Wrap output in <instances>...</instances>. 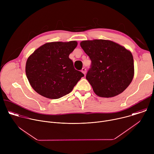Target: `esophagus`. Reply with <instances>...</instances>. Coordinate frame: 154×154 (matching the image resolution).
I'll return each instance as SVG.
<instances>
[{
    "instance_id": "esophagus-1",
    "label": "esophagus",
    "mask_w": 154,
    "mask_h": 154,
    "mask_svg": "<svg viewBox=\"0 0 154 154\" xmlns=\"http://www.w3.org/2000/svg\"><path fill=\"white\" fill-rule=\"evenodd\" d=\"M82 72L83 74L85 75V74H86V68H82Z\"/></svg>"
}]
</instances>
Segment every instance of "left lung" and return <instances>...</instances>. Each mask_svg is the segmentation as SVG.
<instances>
[{"instance_id":"left-lung-1","label":"left lung","mask_w":154,"mask_h":154,"mask_svg":"<svg viewBox=\"0 0 154 154\" xmlns=\"http://www.w3.org/2000/svg\"><path fill=\"white\" fill-rule=\"evenodd\" d=\"M80 45L91 60L86 79L95 94L108 98L122 93L134 76L131 52L110 40H86Z\"/></svg>"}]
</instances>
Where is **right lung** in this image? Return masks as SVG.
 <instances>
[{"mask_svg":"<svg viewBox=\"0 0 154 154\" xmlns=\"http://www.w3.org/2000/svg\"><path fill=\"white\" fill-rule=\"evenodd\" d=\"M77 46L76 41L47 42L27 58L26 73L32 88L52 99L71 93L84 74L75 69L69 54Z\"/></svg>","mask_w":154,"mask_h":154,"instance_id":"1","label":"right lung"}]
</instances>
